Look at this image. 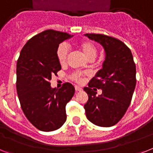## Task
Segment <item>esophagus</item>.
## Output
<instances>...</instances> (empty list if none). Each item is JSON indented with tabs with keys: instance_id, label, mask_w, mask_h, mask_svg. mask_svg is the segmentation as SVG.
<instances>
[{
	"instance_id": "34e87169",
	"label": "esophagus",
	"mask_w": 153,
	"mask_h": 153,
	"mask_svg": "<svg viewBox=\"0 0 153 153\" xmlns=\"http://www.w3.org/2000/svg\"><path fill=\"white\" fill-rule=\"evenodd\" d=\"M74 88H75V91H77V92L82 90V88H81V87H79V86H75L74 87Z\"/></svg>"
}]
</instances>
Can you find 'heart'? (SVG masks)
I'll use <instances>...</instances> for the list:
<instances>
[{
  "instance_id": "obj_1",
  "label": "heart",
  "mask_w": 153,
  "mask_h": 153,
  "mask_svg": "<svg viewBox=\"0 0 153 153\" xmlns=\"http://www.w3.org/2000/svg\"><path fill=\"white\" fill-rule=\"evenodd\" d=\"M79 47L88 61H93L97 55V48L89 40H82L79 43ZM69 55V48L66 44H61L57 50V58L61 65H66ZM86 74L79 71H73L69 74V79L74 82L82 84Z\"/></svg>"
}]
</instances>
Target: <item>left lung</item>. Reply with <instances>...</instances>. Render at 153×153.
<instances>
[{
  "label": "left lung",
  "mask_w": 153,
  "mask_h": 153,
  "mask_svg": "<svg viewBox=\"0 0 153 153\" xmlns=\"http://www.w3.org/2000/svg\"><path fill=\"white\" fill-rule=\"evenodd\" d=\"M91 39L102 44L106 60L88 87L84 90L88 100L84 108L88 120L100 127L117 124L131 102L136 85V67L131 51L120 39L104 34L86 33ZM97 89L101 96H95Z\"/></svg>",
  "instance_id": "1"
}]
</instances>
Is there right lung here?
Wrapping results in <instances>:
<instances>
[{
  "mask_svg": "<svg viewBox=\"0 0 153 153\" xmlns=\"http://www.w3.org/2000/svg\"><path fill=\"white\" fill-rule=\"evenodd\" d=\"M68 33L47 29L28 40L17 61L16 88L22 110L29 122L43 131L57 130L67 119L65 106L74 94L69 82L52 88V75L61 69L57 58L59 44Z\"/></svg>",
  "mask_w": 153,
  "mask_h": 153,
  "instance_id": "1",
  "label": "right lung"
}]
</instances>
